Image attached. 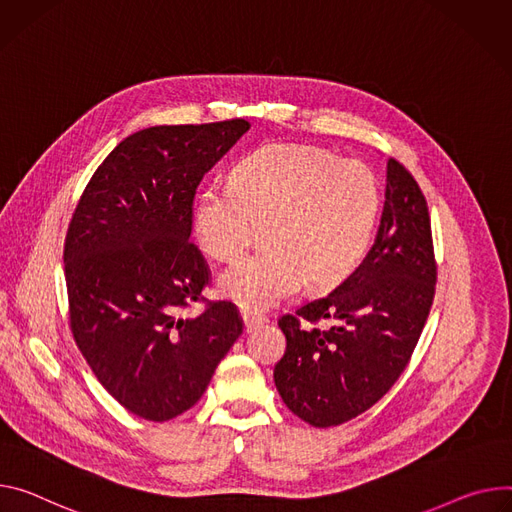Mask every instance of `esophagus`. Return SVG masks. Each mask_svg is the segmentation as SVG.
<instances>
[{
    "instance_id": "obj_1",
    "label": "esophagus",
    "mask_w": 512,
    "mask_h": 512,
    "mask_svg": "<svg viewBox=\"0 0 512 512\" xmlns=\"http://www.w3.org/2000/svg\"><path fill=\"white\" fill-rule=\"evenodd\" d=\"M243 320H245V329H247V331H253V329L261 327V324L265 322V316H263V314H257V312L243 310Z\"/></svg>"
}]
</instances>
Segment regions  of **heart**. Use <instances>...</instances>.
I'll return each mask as SVG.
<instances>
[{"label":"heart","instance_id":"obj_1","mask_svg":"<svg viewBox=\"0 0 512 512\" xmlns=\"http://www.w3.org/2000/svg\"><path fill=\"white\" fill-rule=\"evenodd\" d=\"M382 206L376 173L357 159L292 143L265 145L243 157L228 185L210 183L194 206L200 249L237 261L265 226V253L230 267L220 292L249 312L296 294L333 290L363 261Z\"/></svg>","mask_w":512,"mask_h":512}]
</instances>
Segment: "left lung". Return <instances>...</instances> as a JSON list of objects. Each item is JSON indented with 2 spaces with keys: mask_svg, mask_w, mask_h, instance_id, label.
Returning a JSON list of instances; mask_svg holds the SVG:
<instances>
[{
  "mask_svg": "<svg viewBox=\"0 0 512 512\" xmlns=\"http://www.w3.org/2000/svg\"><path fill=\"white\" fill-rule=\"evenodd\" d=\"M437 284L431 216L412 173L388 161L374 247L331 294L277 320L286 353L273 380L312 427H337L374 406L400 378L429 318ZM328 322L322 330L319 324Z\"/></svg>",
  "mask_w": 512,
  "mask_h": 512,
  "instance_id": "1",
  "label": "left lung"
}]
</instances>
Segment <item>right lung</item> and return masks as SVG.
<instances>
[{
    "instance_id": "right-lung-1",
    "label": "right lung",
    "mask_w": 512,
    "mask_h": 512,
    "mask_svg": "<svg viewBox=\"0 0 512 512\" xmlns=\"http://www.w3.org/2000/svg\"><path fill=\"white\" fill-rule=\"evenodd\" d=\"M245 118L138 130L87 181L65 237L73 339L132 414L163 423L192 408L241 333L208 302L210 267L190 241L202 177L249 130ZM192 301L207 306L183 317Z\"/></svg>"
}]
</instances>
